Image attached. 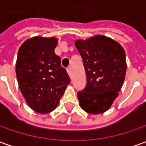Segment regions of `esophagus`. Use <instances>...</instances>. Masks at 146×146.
Wrapping results in <instances>:
<instances>
[{
  "label": "esophagus",
  "mask_w": 146,
  "mask_h": 146,
  "mask_svg": "<svg viewBox=\"0 0 146 146\" xmlns=\"http://www.w3.org/2000/svg\"><path fill=\"white\" fill-rule=\"evenodd\" d=\"M66 70H67V73H68V75H69V76H70V78H71V76H72V72H71V68H70V67H68V68L66 69Z\"/></svg>",
  "instance_id": "1"
}]
</instances>
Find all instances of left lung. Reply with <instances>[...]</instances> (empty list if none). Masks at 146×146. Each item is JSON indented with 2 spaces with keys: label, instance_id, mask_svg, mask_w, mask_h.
<instances>
[{
  "label": "left lung",
  "instance_id": "obj_1",
  "mask_svg": "<svg viewBox=\"0 0 146 146\" xmlns=\"http://www.w3.org/2000/svg\"><path fill=\"white\" fill-rule=\"evenodd\" d=\"M76 48L81 55L87 76V85L77 96L85 112L98 115L110 108L125 79L126 55L119 43L97 35L77 40Z\"/></svg>",
  "mask_w": 146,
  "mask_h": 146
}]
</instances>
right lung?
<instances>
[{"label":"right lung","mask_w":146,"mask_h":146,"mask_svg":"<svg viewBox=\"0 0 146 146\" xmlns=\"http://www.w3.org/2000/svg\"><path fill=\"white\" fill-rule=\"evenodd\" d=\"M56 37L35 36L20 46L16 61V76L20 91L29 107L40 114L57 108L70 77L54 53Z\"/></svg>","instance_id":"add662e5"}]
</instances>
